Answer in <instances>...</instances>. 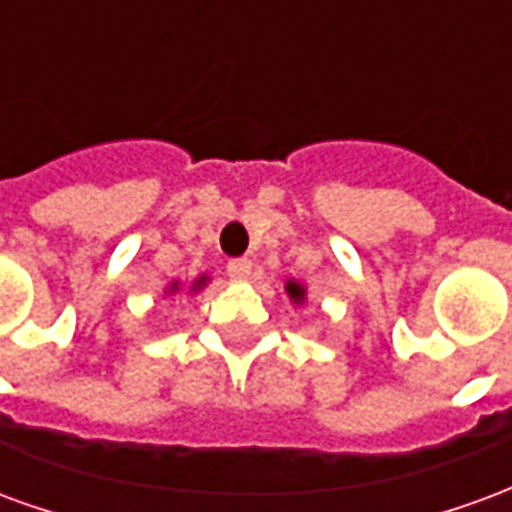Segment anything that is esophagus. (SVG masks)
Listing matches in <instances>:
<instances>
[{"mask_svg":"<svg viewBox=\"0 0 512 512\" xmlns=\"http://www.w3.org/2000/svg\"><path fill=\"white\" fill-rule=\"evenodd\" d=\"M227 274H230V279H235V282H244V279L252 277V260L235 257V260L227 263Z\"/></svg>","mask_w":512,"mask_h":512,"instance_id":"esophagus-1","label":"esophagus"}]
</instances>
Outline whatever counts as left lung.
Here are the masks:
<instances>
[{"instance_id":"left-lung-1","label":"left lung","mask_w":512,"mask_h":512,"mask_svg":"<svg viewBox=\"0 0 512 512\" xmlns=\"http://www.w3.org/2000/svg\"><path fill=\"white\" fill-rule=\"evenodd\" d=\"M285 293H288V299L296 304V307H301L304 301H307V288L301 285V282H296V279H288L285 282Z\"/></svg>"}]
</instances>
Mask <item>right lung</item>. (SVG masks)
<instances>
[{
    "mask_svg": "<svg viewBox=\"0 0 512 512\" xmlns=\"http://www.w3.org/2000/svg\"><path fill=\"white\" fill-rule=\"evenodd\" d=\"M208 282H211V277H208V274H200V277L194 279L189 288H186V293H200ZM180 290H183V285H180L178 279H172L167 288H164V296H175V293H180Z\"/></svg>",
    "mask_w": 512,
    "mask_h": 512,
    "instance_id": "add662e5",
    "label": "right lung"
}]
</instances>
